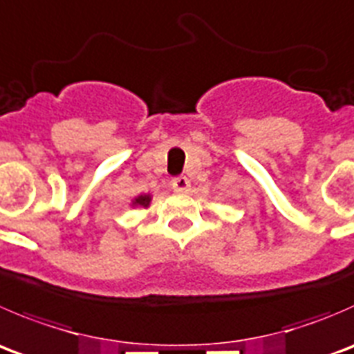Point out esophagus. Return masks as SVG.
<instances>
[{"label":"esophagus","instance_id":"esophagus-1","mask_svg":"<svg viewBox=\"0 0 354 354\" xmlns=\"http://www.w3.org/2000/svg\"><path fill=\"white\" fill-rule=\"evenodd\" d=\"M171 187H173V190L176 192V194H187V192L190 190V181L185 176H176L171 181Z\"/></svg>","mask_w":354,"mask_h":354}]
</instances>
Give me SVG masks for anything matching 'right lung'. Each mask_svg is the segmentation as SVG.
I'll use <instances>...</instances> for the list:
<instances>
[{
  "instance_id": "add662e5",
  "label": "right lung",
  "mask_w": 354,
  "mask_h": 354,
  "mask_svg": "<svg viewBox=\"0 0 354 354\" xmlns=\"http://www.w3.org/2000/svg\"><path fill=\"white\" fill-rule=\"evenodd\" d=\"M150 201H152V195L143 194V195H138L135 201H131V204H133V207H138V205L140 207H149Z\"/></svg>"
}]
</instances>
